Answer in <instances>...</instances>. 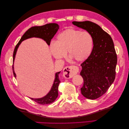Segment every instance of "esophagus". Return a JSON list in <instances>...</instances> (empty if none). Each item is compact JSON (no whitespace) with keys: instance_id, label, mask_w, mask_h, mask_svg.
<instances>
[{"instance_id":"obj_1","label":"esophagus","mask_w":129,"mask_h":129,"mask_svg":"<svg viewBox=\"0 0 129 129\" xmlns=\"http://www.w3.org/2000/svg\"><path fill=\"white\" fill-rule=\"evenodd\" d=\"M79 71V68L76 66H67L63 69V76L65 78L70 79Z\"/></svg>"}]
</instances>
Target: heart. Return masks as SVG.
<instances>
[{"instance_id": "b5f03b06", "label": "heart", "mask_w": 129, "mask_h": 129, "mask_svg": "<svg viewBox=\"0 0 129 129\" xmlns=\"http://www.w3.org/2000/svg\"><path fill=\"white\" fill-rule=\"evenodd\" d=\"M93 44V38L88 32L69 28L58 35L56 41L50 44V49L56 59L64 58L68 52L70 57L82 62L90 55Z\"/></svg>"}]
</instances>
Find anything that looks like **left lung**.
Instances as JSON below:
<instances>
[{"label": "left lung", "mask_w": 129, "mask_h": 129, "mask_svg": "<svg viewBox=\"0 0 129 129\" xmlns=\"http://www.w3.org/2000/svg\"><path fill=\"white\" fill-rule=\"evenodd\" d=\"M73 24L91 35L93 46L90 55L81 64L80 75L83 79L81 93L90 100L104 95L114 82L117 57L110 35L94 22L73 21Z\"/></svg>", "instance_id": "8db88e82"}]
</instances>
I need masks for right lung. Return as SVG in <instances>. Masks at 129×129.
Masks as SVG:
<instances>
[{
  "label": "right lung",
  "instance_id": "obj_1",
  "mask_svg": "<svg viewBox=\"0 0 129 129\" xmlns=\"http://www.w3.org/2000/svg\"><path fill=\"white\" fill-rule=\"evenodd\" d=\"M59 28V26L55 23H50V24H46L41 26H34L31 27L29 29L27 30L25 34L23 35L20 41L15 46L14 50L13 55V75L15 77H16V74H15L14 71L13 63L15 59V55L17 51V49L19 45H20L21 42L27 39L31 38H39L45 40L48 45H50V41L54 37L57 31ZM61 72H57L55 74V80H54L52 87L50 89L49 92L45 96L40 99H32L30 98L37 103L44 105L49 104L53 103L55 101L58 96V85L60 82L59 79V74Z\"/></svg>",
  "mask_w": 129,
  "mask_h": 129
}]
</instances>
